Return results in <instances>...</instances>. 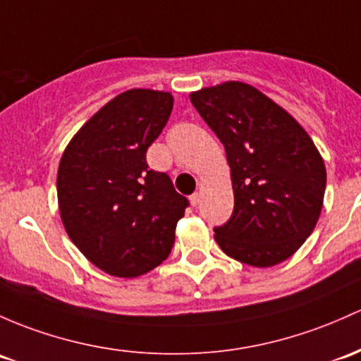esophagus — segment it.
<instances>
[{
	"label": "esophagus",
	"instance_id": "obj_1",
	"mask_svg": "<svg viewBox=\"0 0 361 361\" xmlns=\"http://www.w3.org/2000/svg\"><path fill=\"white\" fill-rule=\"evenodd\" d=\"M199 202H200V193H192V195H190V204H192V206L193 207H197V206H199Z\"/></svg>",
	"mask_w": 361,
	"mask_h": 361
}]
</instances>
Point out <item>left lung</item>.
<instances>
[{"label": "left lung", "mask_w": 361, "mask_h": 361, "mask_svg": "<svg viewBox=\"0 0 361 361\" xmlns=\"http://www.w3.org/2000/svg\"><path fill=\"white\" fill-rule=\"evenodd\" d=\"M225 145L233 212L214 228L223 252L268 268L310 237L324 204L327 173L308 133L282 107L245 82L230 81L190 94Z\"/></svg>", "instance_id": "8db88e82"}]
</instances>
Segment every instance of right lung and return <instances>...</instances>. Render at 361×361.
<instances>
[{"mask_svg": "<svg viewBox=\"0 0 361 361\" xmlns=\"http://www.w3.org/2000/svg\"><path fill=\"white\" fill-rule=\"evenodd\" d=\"M171 111L173 97L164 91H124L91 117L62 155V223L75 247L109 275H143L173 249L188 199L168 174L147 164V150Z\"/></svg>", "mask_w": 361, "mask_h": 361, "instance_id": "obj_1", "label": "right lung"}]
</instances>
